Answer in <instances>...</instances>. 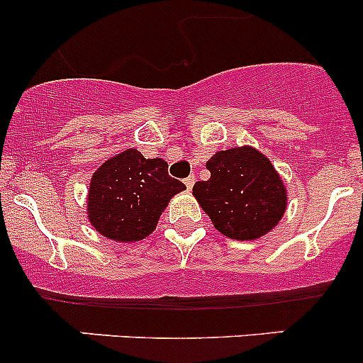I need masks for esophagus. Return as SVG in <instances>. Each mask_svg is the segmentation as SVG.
<instances>
[{"label": "esophagus", "mask_w": 363, "mask_h": 363, "mask_svg": "<svg viewBox=\"0 0 363 363\" xmlns=\"http://www.w3.org/2000/svg\"><path fill=\"white\" fill-rule=\"evenodd\" d=\"M184 184H186V188L188 189H191L193 188V184H195V175H188V177L184 179Z\"/></svg>", "instance_id": "1"}]
</instances>
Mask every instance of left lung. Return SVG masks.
I'll return each instance as SVG.
<instances>
[{
    "label": "left lung",
    "mask_w": 363,
    "mask_h": 363,
    "mask_svg": "<svg viewBox=\"0 0 363 363\" xmlns=\"http://www.w3.org/2000/svg\"><path fill=\"white\" fill-rule=\"evenodd\" d=\"M211 179L193 186V195L223 235L252 240L279 223L286 189L272 163L252 147L219 151L207 161Z\"/></svg>",
    "instance_id": "8db88e82"
}]
</instances>
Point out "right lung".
<instances>
[{
	"label": "right lung",
	"mask_w": 363,
	"mask_h": 363,
	"mask_svg": "<svg viewBox=\"0 0 363 363\" xmlns=\"http://www.w3.org/2000/svg\"><path fill=\"white\" fill-rule=\"evenodd\" d=\"M182 189L186 186L168 175L163 160H145L137 149H128L105 161L91 179L89 221L112 240H140L156 228L168 200Z\"/></svg>",
	"instance_id": "add662e5"
}]
</instances>
